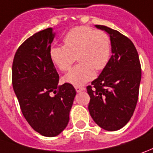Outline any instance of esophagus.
<instances>
[{"label":"esophagus","instance_id":"obj_1","mask_svg":"<svg viewBox=\"0 0 153 153\" xmlns=\"http://www.w3.org/2000/svg\"><path fill=\"white\" fill-rule=\"evenodd\" d=\"M75 89L76 91V92H81V91H82L85 90V87H80V86H76V87H75Z\"/></svg>","mask_w":153,"mask_h":153}]
</instances>
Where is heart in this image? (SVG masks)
<instances>
[{"label": "heart", "mask_w": 153, "mask_h": 153, "mask_svg": "<svg viewBox=\"0 0 153 153\" xmlns=\"http://www.w3.org/2000/svg\"><path fill=\"white\" fill-rule=\"evenodd\" d=\"M64 46L50 49V57L62 71L71 68L77 57L79 64L68 74L66 81L75 86H82L94 78L95 70H104L109 63L111 42L109 35L87 26L71 29L63 38Z\"/></svg>", "instance_id": "heart-1"}]
</instances>
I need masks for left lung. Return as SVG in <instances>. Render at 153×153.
Returning <instances> with one entry per match:
<instances>
[{
	"instance_id": "left-lung-1",
	"label": "left lung",
	"mask_w": 153,
	"mask_h": 153,
	"mask_svg": "<svg viewBox=\"0 0 153 153\" xmlns=\"http://www.w3.org/2000/svg\"><path fill=\"white\" fill-rule=\"evenodd\" d=\"M96 27L109 35L112 55L107 67L87 87L90 96L88 109L99 127L117 131L129 122L137 106L141 63L137 51L128 37L107 26Z\"/></svg>"
}]
</instances>
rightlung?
<instances>
[{
  "instance_id": "obj_1",
  "label": "right lung",
  "mask_w": 153,
  "mask_h": 153,
  "mask_svg": "<svg viewBox=\"0 0 153 153\" xmlns=\"http://www.w3.org/2000/svg\"><path fill=\"white\" fill-rule=\"evenodd\" d=\"M54 36L52 28L35 33L19 46L12 63V86L22 114L35 131L49 137L67 126L76 93L70 83L58 87L50 57Z\"/></svg>"
}]
</instances>
